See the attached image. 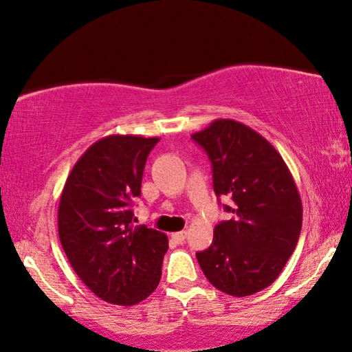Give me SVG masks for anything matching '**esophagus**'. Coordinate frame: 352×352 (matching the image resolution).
I'll list each match as a JSON object with an SVG mask.
<instances>
[{
	"mask_svg": "<svg viewBox=\"0 0 352 352\" xmlns=\"http://www.w3.org/2000/svg\"><path fill=\"white\" fill-rule=\"evenodd\" d=\"M186 238V232L182 230V232H177V233H172V240L177 241V243H184Z\"/></svg>",
	"mask_w": 352,
	"mask_h": 352,
	"instance_id": "esophagus-1",
	"label": "esophagus"
}]
</instances>
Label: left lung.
<instances>
[{
  "instance_id": "8db88e82",
  "label": "left lung",
  "mask_w": 352,
  "mask_h": 352,
  "mask_svg": "<svg viewBox=\"0 0 352 352\" xmlns=\"http://www.w3.org/2000/svg\"><path fill=\"white\" fill-rule=\"evenodd\" d=\"M212 164L214 191L228 196L230 220L196 252L206 278L243 298L270 287L298 245L302 203L289 168L267 140L241 122L217 119L191 135Z\"/></svg>"
}]
</instances>
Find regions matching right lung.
<instances>
[{
    "instance_id": "1",
    "label": "right lung",
    "mask_w": 352,
    "mask_h": 352,
    "mask_svg": "<svg viewBox=\"0 0 352 352\" xmlns=\"http://www.w3.org/2000/svg\"><path fill=\"white\" fill-rule=\"evenodd\" d=\"M157 142L138 135L98 140L75 162L60 193L58 230L65 256L91 293L117 306L142 302L161 280L166 233L133 227L130 209Z\"/></svg>"
}]
</instances>
